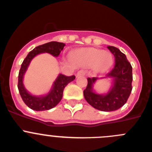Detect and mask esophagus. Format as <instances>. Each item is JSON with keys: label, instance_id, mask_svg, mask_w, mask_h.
<instances>
[{"label": "esophagus", "instance_id": "1", "mask_svg": "<svg viewBox=\"0 0 152 152\" xmlns=\"http://www.w3.org/2000/svg\"><path fill=\"white\" fill-rule=\"evenodd\" d=\"M84 75H85V72H84V70H80L79 72H77V77H80V76H83Z\"/></svg>", "mask_w": 152, "mask_h": 152}]
</instances>
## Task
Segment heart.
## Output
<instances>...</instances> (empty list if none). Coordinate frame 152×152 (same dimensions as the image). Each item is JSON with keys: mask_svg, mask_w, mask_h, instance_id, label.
I'll use <instances>...</instances> for the list:
<instances>
[{"mask_svg": "<svg viewBox=\"0 0 152 152\" xmlns=\"http://www.w3.org/2000/svg\"><path fill=\"white\" fill-rule=\"evenodd\" d=\"M75 59L84 67H94L96 72H104L112 66L113 57L108 52L95 48H84L75 52Z\"/></svg>", "mask_w": 152, "mask_h": 152, "instance_id": "1", "label": "heart"}]
</instances>
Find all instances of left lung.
I'll return each mask as SVG.
<instances>
[{
    "label": "left lung",
    "instance_id": "8db88e82",
    "mask_svg": "<svg viewBox=\"0 0 152 152\" xmlns=\"http://www.w3.org/2000/svg\"><path fill=\"white\" fill-rule=\"evenodd\" d=\"M115 57V66L106 77H88V85L84 91V96L90 105L100 111L116 110L123 107L128 100L132 88V68L126 55L114 46H107ZM111 78L112 86L107 94L100 95L93 90L98 79Z\"/></svg>",
    "mask_w": 152,
    "mask_h": 152
}]
</instances>
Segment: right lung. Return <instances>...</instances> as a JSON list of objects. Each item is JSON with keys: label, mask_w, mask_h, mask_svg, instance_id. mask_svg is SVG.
<instances>
[{"label": "right lung", "mask_w": 152, "mask_h": 152, "mask_svg": "<svg viewBox=\"0 0 152 152\" xmlns=\"http://www.w3.org/2000/svg\"><path fill=\"white\" fill-rule=\"evenodd\" d=\"M65 44L58 42H49L43 45H39L29 52V54L23 60L18 75V90L23 100L27 107L36 111L48 110L56 107L61 101L63 95V91L68 83L75 79V75L64 76L59 74L54 81L49 92L45 95L36 96L31 94L24 87L23 77L29 67L30 61L33 58L41 53H49L54 57H58L63 50Z\"/></svg>", "instance_id": "obj_1"}]
</instances>
